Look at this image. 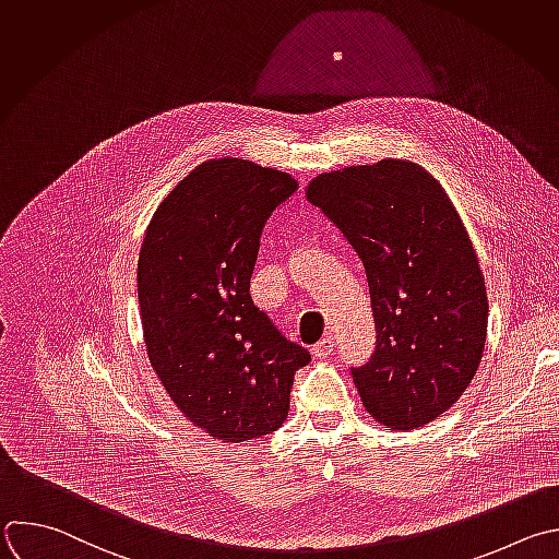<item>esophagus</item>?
Instances as JSON below:
<instances>
[{"label": "esophagus", "mask_w": 559, "mask_h": 559, "mask_svg": "<svg viewBox=\"0 0 559 559\" xmlns=\"http://www.w3.org/2000/svg\"><path fill=\"white\" fill-rule=\"evenodd\" d=\"M333 348H335V342H333L331 335H326L324 340H320V342L311 348V353H313V357H318V359H326V357L333 353Z\"/></svg>", "instance_id": "esophagus-1"}]
</instances>
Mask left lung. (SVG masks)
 Segmentation results:
<instances>
[{
	"mask_svg": "<svg viewBox=\"0 0 559 559\" xmlns=\"http://www.w3.org/2000/svg\"><path fill=\"white\" fill-rule=\"evenodd\" d=\"M305 193L366 272L378 342L350 368L361 406L391 430L435 421L472 384L487 340L485 276L454 204L395 157L322 173Z\"/></svg>",
	"mask_w": 559,
	"mask_h": 559,
	"instance_id": "1",
	"label": "left lung"
}]
</instances>
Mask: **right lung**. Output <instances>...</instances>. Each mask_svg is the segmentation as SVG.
Returning <instances> with one entry per match:
<instances>
[{
	"label": "right lung",
	"instance_id": "1",
	"mask_svg": "<svg viewBox=\"0 0 559 559\" xmlns=\"http://www.w3.org/2000/svg\"><path fill=\"white\" fill-rule=\"evenodd\" d=\"M296 189L250 159L202 162L157 206L140 248L148 361L183 417L224 443L278 430L311 359L250 296L263 226Z\"/></svg>",
	"mask_w": 559,
	"mask_h": 559
}]
</instances>
